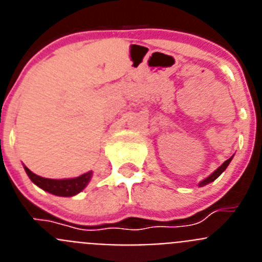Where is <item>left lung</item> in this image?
<instances>
[{"label":"left lung","mask_w":262,"mask_h":262,"mask_svg":"<svg viewBox=\"0 0 262 262\" xmlns=\"http://www.w3.org/2000/svg\"><path fill=\"white\" fill-rule=\"evenodd\" d=\"M231 160H232V157H230V159H228V160H226V161H224V163L222 164V165L219 166V168H217L216 170H215V172L212 173L211 176H209V177L206 178V180H203V181L201 182L200 186H205V185H207V184H210V182L215 181V180H216V178L219 177V176H221L222 173L224 172V170H226V168H227V166H228V164H230Z\"/></svg>","instance_id":"obj_1"}]
</instances>
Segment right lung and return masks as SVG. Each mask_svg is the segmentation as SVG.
Returning a JSON list of instances; mask_svg holds the SVG:
<instances>
[{
  "label": "right lung",
  "instance_id": "1",
  "mask_svg": "<svg viewBox=\"0 0 262 262\" xmlns=\"http://www.w3.org/2000/svg\"><path fill=\"white\" fill-rule=\"evenodd\" d=\"M27 176L32 182L41 187L43 190L48 191L51 194L60 196H72L80 193L82 189L88 185L92 177V172H88L85 174L76 178H67V180H51V178H43L40 176H36L25 166Z\"/></svg>",
  "mask_w": 262,
  "mask_h": 262
}]
</instances>
